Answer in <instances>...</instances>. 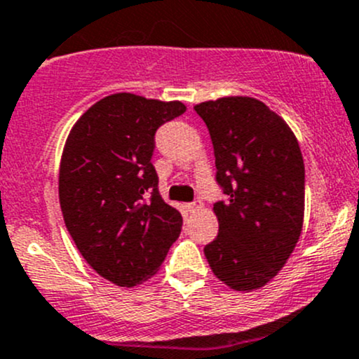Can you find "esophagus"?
Segmentation results:
<instances>
[{
  "label": "esophagus",
  "instance_id": "34e87169",
  "mask_svg": "<svg viewBox=\"0 0 359 359\" xmlns=\"http://www.w3.org/2000/svg\"><path fill=\"white\" fill-rule=\"evenodd\" d=\"M186 208H187V211H189V213H196L198 210H201V205H198V203H189Z\"/></svg>",
  "mask_w": 359,
  "mask_h": 359
}]
</instances>
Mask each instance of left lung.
I'll list each match as a JSON object with an SVG mask.
<instances>
[{"label":"left lung","instance_id":"1","mask_svg":"<svg viewBox=\"0 0 359 359\" xmlns=\"http://www.w3.org/2000/svg\"><path fill=\"white\" fill-rule=\"evenodd\" d=\"M210 130L217 182L218 236L205 256L233 290L266 285L289 259L304 218V163L290 127L265 103L227 96L194 107Z\"/></svg>","mask_w":359,"mask_h":359}]
</instances>
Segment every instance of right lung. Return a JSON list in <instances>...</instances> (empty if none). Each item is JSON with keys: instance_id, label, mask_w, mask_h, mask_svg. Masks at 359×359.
Returning a JSON list of instances; mask_svg holds the SVG:
<instances>
[{"instance_id": "obj_1", "label": "right lung", "mask_w": 359, "mask_h": 359, "mask_svg": "<svg viewBox=\"0 0 359 359\" xmlns=\"http://www.w3.org/2000/svg\"><path fill=\"white\" fill-rule=\"evenodd\" d=\"M184 111L180 101L116 93L94 103L67 137L63 220L90 269L120 287L153 277L182 230V215L158 192L151 156L158 127Z\"/></svg>"}]
</instances>
